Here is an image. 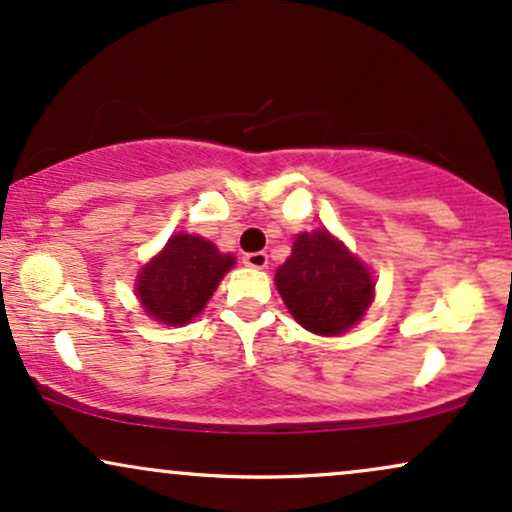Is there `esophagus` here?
Masks as SVG:
<instances>
[{"label": "esophagus", "instance_id": "34e87169", "mask_svg": "<svg viewBox=\"0 0 512 512\" xmlns=\"http://www.w3.org/2000/svg\"><path fill=\"white\" fill-rule=\"evenodd\" d=\"M245 267H252V269H264L269 264V257L267 252H248V255L243 257Z\"/></svg>", "mask_w": 512, "mask_h": 512}]
</instances>
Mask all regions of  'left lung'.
<instances>
[{"instance_id": "8db88e82", "label": "left lung", "mask_w": 512, "mask_h": 512, "mask_svg": "<svg viewBox=\"0 0 512 512\" xmlns=\"http://www.w3.org/2000/svg\"><path fill=\"white\" fill-rule=\"evenodd\" d=\"M373 279L327 231L301 233L276 269V289L308 332L332 337L361 320L373 301Z\"/></svg>"}]
</instances>
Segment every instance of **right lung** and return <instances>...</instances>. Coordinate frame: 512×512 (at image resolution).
Wrapping results in <instances>:
<instances>
[{
	"label": "right lung",
	"mask_w": 512,
	"mask_h": 512,
	"mask_svg": "<svg viewBox=\"0 0 512 512\" xmlns=\"http://www.w3.org/2000/svg\"><path fill=\"white\" fill-rule=\"evenodd\" d=\"M233 262L236 257L221 255L209 240L187 233L173 236L139 274L137 296L146 315L163 325L190 322L207 305Z\"/></svg>",
	"instance_id": "1"
}]
</instances>
